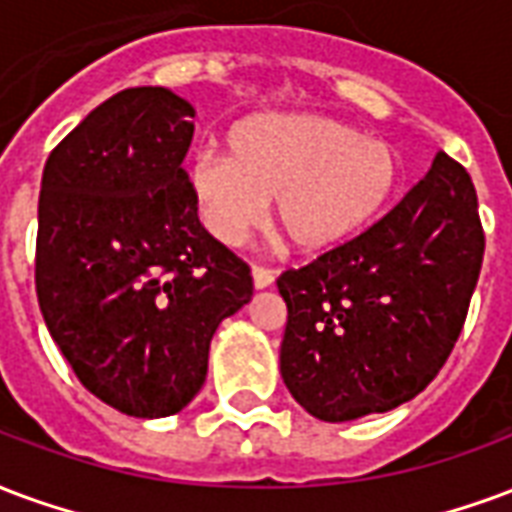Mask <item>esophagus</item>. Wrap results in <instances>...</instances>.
<instances>
[{
  "label": "esophagus",
  "instance_id": "obj_1",
  "mask_svg": "<svg viewBox=\"0 0 512 512\" xmlns=\"http://www.w3.org/2000/svg\"><path fill=\"white\" fill-rule=\"evenodd\" d=\"M252 282H255L257 290H263L274 282V271L266 266H252Z\"/></svg>",
  "mask_w": 512,
  "mask_h": 512
}]
</instances>
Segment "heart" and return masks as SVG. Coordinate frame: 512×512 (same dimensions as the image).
I'll return each instance as SVG.
<instances>
[{
	"mask_svg": "<svg viewBox=\"0 0 512 512\" xmlns=\"http://www.w3.org/2000/svg\"><path fill=\"white\" fill-rule=\"evenodd\" d=\"M230 154L200 151L189 189L200 219L225 244H241L268 217L304 252L358 236L388 208L401 160L385 140L317 113H257L227 135Z\"/></svg>",
	"mask_w": 512,
	"mask_h": 512,
	"instance_id": "obj_1",
	"label": "heart"
}]
</instances>
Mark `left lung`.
I'll return each instance as SVG.
<instances>
[{
  "label": "left lung",
  "mask_w": 512,
  "mask_h": 512,
  "mask_svg": "<svg viewBox=\"0 0 512 512\" xmlns=\"http://www.w3.org/2000/svg\"><path fill=\"white\" fill-rule=\"evenodd\" d=\"M483 252L475 184L439 151L361 236L276 279L287 304V391L328 423L415 399L456 347Z\"/></svg>",
  "instance_id": "left-lung-1"
}]
</instances>
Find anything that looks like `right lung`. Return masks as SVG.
Segmentation results:
<instances>
[{
	"label": "right lung",
	"instance_id": "1",
	"mask_svg": "<svg viewBox=\"0 0 512 512\" xmlns=\"http://www.w3.org/2000/svg\"><path fill=\"white\" fill-rule=\"evenodd\" d=\"M192 116L162 86L124 89L43 170L40 312L83 388L132 418L184 410L217 325L252 298L249 266L200 225L181 168Z\"/></svg>",
	"mask_w": 512,
	"mask_h": 512
}]
</instances>
